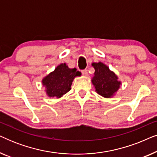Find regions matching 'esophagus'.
I'll use <instances>...</instances> for the list:
<instances>
[{"instance_id":"34e87169","label":"esophagus","mask_w":157,"mask_h":157,"mask_svg":"<svg viewBox=\"0 0 157 157\" xmlns=\"http://www.w3.org/2000/svg\"><path fill=\"white\" fill-rule=\"evenodd\" d=\"M81 73H82L83 76H86L87 75H88V71H87L86 69H83V70H82V71H81Z\"/></svg>"}]
</instances>
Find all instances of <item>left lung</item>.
Masks as SVG:
<instances>
[{"instance_id": "8db88e82", "label": "left lung", "mask_w": 157, "mask_h": 157, "mask_svg": "<svg viewBox=\"0 0 157 157\" xmlns=\"http://www.w3.org/2000/svg\"><path fill=\"white\" fill-rule=\"evenodd\" d=\"M92 66H94L95 72L91 81L95 86L96 91L104 98L112 97L121 85L118 76L101 62L93 63Z\"/></svg>"}]
</instances>
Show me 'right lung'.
Listing matches in <instances>:
<instances>
[{
    "mask_svg": "<svg viewBox=\"0 0 157 157\" xmlns=\"http://www.w3.org/2000/svg\"><path fill=\"white\" fill-rule=\"evenodd\" d=\"M81 72L76 68H69L66 63H61L42 80L49 97L61 98L71 90L75 77L80 76Z\"/></svg>",
    "mask_w": 157,
    "mask_h": 157,
    "instance_id": "1",
    "label": "right lung"
}]
</instances>
